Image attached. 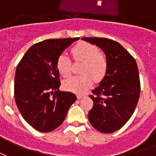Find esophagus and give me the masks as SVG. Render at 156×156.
Returning <instances> with one entry per match:
<instances>
[{
  "mask_svg": "<svg viewBox=\"0 0 156 156\" xmlns=\"http://www.w3.org/2000/svg\"><path fill=\"white\" fill-rule=\"evenodd\" d=\"M84 96H85L84 94H77V99H82Z\"/></svg>",
  "mask_w": 156,
  "mask_h": 156,
  "instance_id": "esophagus-1",
  "label": "esophagus"
}]
</instances>
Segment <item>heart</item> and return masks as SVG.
Wrapping results in <instances>:
<instances>
[{
  "label": "heart",
  "instance_id": "obj_1",
  "mask_svg": "<svg viewBox=\"0 0 156 156\" xmlns=\"http://www.w3.org/2000/svg\"><path fill=\"white\" fill-rule=\"evenodd\" d=\"M73 59L83 62L80 76H75L63 83L65 90L73 93H85L90 87L93 80L100 82L108 69V61L105 52L99 51L98 47L87 42H80L71 48ZM57 71L64 77L70 76L72 71L71 58L65 53L58 56L56 62Z\"/></svg>",
  "mask_w": 156,
  "mask_h": 156
}]
</instances>
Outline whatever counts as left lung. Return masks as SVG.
Wrapping results in <instances>:
<instances>
[{"label":"left lung","mask_w":156,"mask_h":156,"mask_svg":"<svg viewBox=\"0 0 156 156\" xmlns=\"http://www.w3.org/2000/svg\"><path fill=\"white\" fill-rule=\"evenodd\" d=\"M82 39L99 47L108 61L106 76L90 95L94 105L88 118L99 132L113 133L129 120L140 98L137 64L134 57L116 41L105 38Z\"/></svg>","instance_id":"1"}]
</instances>
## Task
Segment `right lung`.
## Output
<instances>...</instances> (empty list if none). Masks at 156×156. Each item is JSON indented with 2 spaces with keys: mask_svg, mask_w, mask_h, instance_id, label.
<instances>
[{
  "mask_svg": "<svg viewBox=\"0 0 156 156\" xmlns=\"http://www.w3.org/2000/svg\"><path fill=\"white\" fill-rule=\"evenodd\" d=\"M79 38L47 39L35 43L16 67V105L24 120L38 132H49L59 127L76 100L73 93L59 90L60 75L56 62L58 56Z\"/></svg>",
  "mask_w": 156,
  "mask_h": 156,
  "instance_id": "add662e5",
  "label": "right lung"
}]
</instances>
